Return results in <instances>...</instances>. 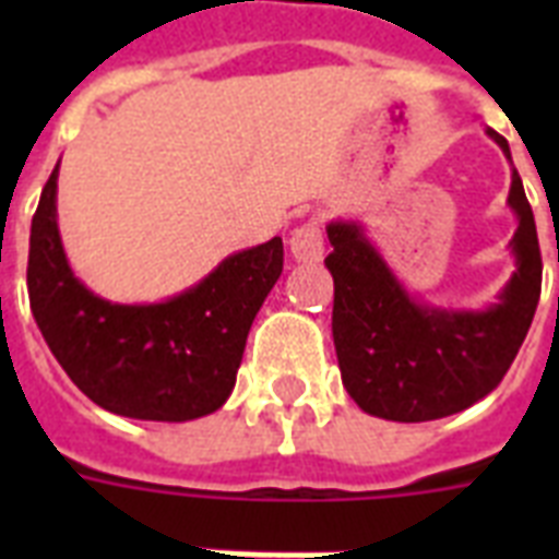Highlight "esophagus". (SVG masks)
Returning <instances> with one entry per match:
<instances>
[{
	"label": "esophagus",
	"mask_w": 559,
	"mask_h": 559,
	"mask_svg": "<svg viewBox=\"0 0 559 559\" xmlns=\"http://www.w3.org/2000/svg\"><path fill=\"white\" fill-rule=\"evenodd\" d=\"M289 252L298 263H316L322 261L324 254V237L322 226L316 219H307L298 228H293L289 235Z\"/></svg>",
	"instance_id": "obj_1"
}]
</instances>
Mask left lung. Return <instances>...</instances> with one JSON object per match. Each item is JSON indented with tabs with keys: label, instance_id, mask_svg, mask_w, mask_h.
Segmentation results:
<instances>
[{
	"label": "left lung",
	"instance_id": "left-lung-1",
	"mask_svg": "<svg viewBox=\"0 0 559 559\" xmlns=\"http://www.w3.org/2000/svg\"><path fill=\"white\" fill-rule=\"evenodd\" d=\"M511 159V147L487 130ZM508 205L516 214L511 252L516 272L496 305L447 310L415 298L354 219L328 223L333 252V345L345 389L362 412L400 424L455 415L502 382L528 336L543 287L537 223L520 174Z\"/></svg>",
	"mask_w": 559,
	"mask_h": 559
}]
</instances>
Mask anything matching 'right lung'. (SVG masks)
Masks as SVG:
<instances>
[{"label":"right lung","mask_w":559,"mask_h":559,"mask_svg":"<svg viewBox=\"0 0 559 559\" xmlns=\"http://www.w3.org/2000/svg\"><path fill=\"white\" fill-rule=\"evenodd\" d=\"M57 168L31 219L28 249L31 313L55 359L112 415L182 424L217 412L235 389L254 316L284 270L281 237L228 254L168 301L112 305L83 287L66 261Z\"/></svg>","instance_id":"1"}]
</instances>
